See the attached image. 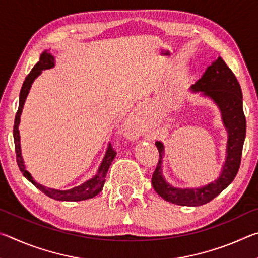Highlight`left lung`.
<instances>
[{
    "label": "left lung",
    "instance_id": "8db88e82",
    "mask_svg": "<svg viewBox=\"0 0 258 258\" xmlns=\"http://www.w3.org/2000/svg\"><path fill=\"white\" fill-rule=\"evenodd\" d=\"M191 90L194 92H203L220 107L222 118L229 134L226 148L228 156L221 176L216 181L199 189H178L169 185L164 180L160 168L164 146L161 142H156L159 160L152 174V186L166 202L180 206H202L213 200L232 183L241 163L242 147L246 138V117L242 108L241 87L232 71L226 66L221 56L206 69L202 78L191 86Z\"/></svg>",
    "mask_w": 258,
    "mask_h": 258
}]
</instances>
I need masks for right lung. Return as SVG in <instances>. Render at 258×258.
<instances>
[{"mask_svg":"<svg viewBox=\"0 0 258 258\" xmlns=\"http://www.w3.org/2000/svg\"><path fill=\"white\" fill-rule=\"evenodd\" d=\"M54 66V59L50 53H47L46 51L43 52L41 54L40 61L35 64L32 71L25 78L24 84L21 86L20 94H19V107L18 110L16 113L15 118V125H14V139H15V150H16V156H17V164L19 166V169L23 173V175L27 178L29 182H32L33 184L37 187L38 190H41L43 194H45L47 197L55 200H61V202H80V200H85L93 198L97 196L100 191L102 190L104 181H106V175L109 169V166L111 165L112 160L115 159V156L117 152L113 150L111 145H109L108 150L106 152V156L102 160L101 165H100L99 171L97 175L93 176L91 180L86 181L83 183V184L73 187L71 190H54L51 189V187H46L41 185L40 183L35 182L33 177L30 176V174L26 171V167L24 165L23 157H21V150H20V137H19V121H20V115L21 111H23V107L25 103V100L27 98V94L29 92L30 86H32V83L34 82L35 78L40 75L42 71L44 69H49Z\"/></svg>","mask_w":258,"mask_h":258,"instance_id":"1","label":"right lung"}]
</instances>
